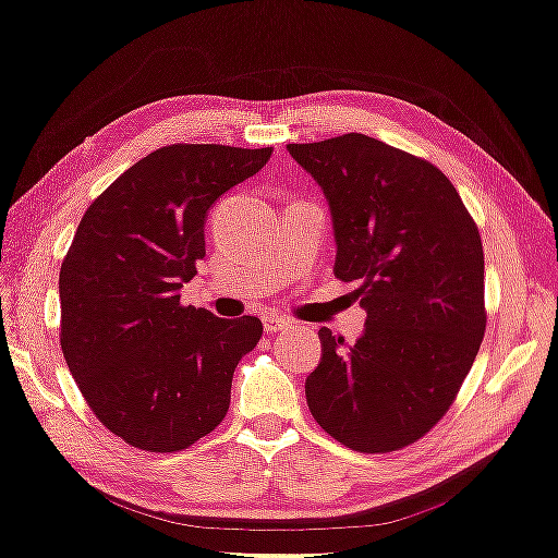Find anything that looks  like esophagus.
<instances>
[{
	"mask_svg": "<svg viewBox=\"0 0 558 558\" xmlns=\"http://www.w3.org/2000/svg\"><path fill=\"white\" fill-rule=\"evenodd\" d=\"M263 326H265V330L278 332V330H286L290 326V320L282 318V315L270 313V315H265V318H263Z\"/></svg>",
	"mask_w": 558,
	"mask_h": 558,
	"instance_id": "obj_1",
	"label": "esophagus"
}]
</instances>
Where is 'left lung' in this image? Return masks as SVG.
Here are the masks:
<instances>
[{"instance_id": "obj_1", "label": "left lung", "mask_w": 558, "mask_h": 558, "mask_svg": "<svg viewBox=\"0 0 558 558\" xmlns=\"http://www.w3.org/2000/svg\"><path fill=\"white\" fill-rule=\"evenodd\" d=\"M288 153L326 193L332 272L355 282L368 313L353 345L318 330L307 409L353 451H398L451 409L484 340L478 228L436 165L376 137L348 132Z\"/></svg>"}]
</instances>
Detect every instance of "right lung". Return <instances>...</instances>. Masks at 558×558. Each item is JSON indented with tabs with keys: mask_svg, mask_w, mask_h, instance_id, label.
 <instances>
[{
	"mask_svg": "<svg viewBox=\"0 0 558 558\" xmlns=\"http://www.w3.org/2000/svg\"><path fill=\"white\" fill-rule=\"evenodd\" d=\"M272 147L165 145L124 170L80 220L60 270V343L97 421L124 444L172 453L215 430L240 359L263 336L180 303L205 257V215Z\"/></svg>",
	"mask_w": 558,
	"mask_h": 558,
	"instance_id": "obj_1",
	"label": "right lung"
}]
</instances>
